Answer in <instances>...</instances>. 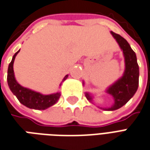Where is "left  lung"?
Segmentation results:
<instances>
[{
	"label": "left lung",
	"mask_w": 150,
	"mask_h": 150,
	"mask_svg": "<svg viewBox=\"0 0 150 150\" xmlns=\"http://www.w3.org/2000/svg\"><path fill=\"white\" fill-rule=\"evenodd\" d=\"M110 33L122 50L126 68L122 77L106 90V92L113 96L115 103L110 108H101L104 110H115L124 106L136 93L139 83V67L136 54L122 36L113 32ZM85 95L88 100L92 101V96L89 93Z\"/></svg>",
	"instance_id": "8db88e82"
}]
</instances>
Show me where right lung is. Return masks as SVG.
I'll return each instance as SVG.
<instances>
[{
  "label": "right lung",
  "mask_w": 150,
  "mask_h": 150,
  "mask_svg": "<svg viewBox=\"0 0 150 150\" xmlns=\"http://www.w3.org/2000/svg\"><path fill=\"white\" fill-rule=\"evenodd\" d=\"M19 52L20 50L13 55V59L8 65V68L7 81L8 85L9 86L11 91L13 92V95H16V97L17 98L20 103L30 109L45 110L50 106H53L54 104L57 103V101L60 97L59 92H56L55 94H52V95H44L39 92L34 91L21 86L16 82L15 75H14V71H13V63ZM67 77H68V75H67L64 77L62 82L67 79ZM61 84L62 83H60V86Z\"/></svg>",
  "instance_id": "1"
}]
</instances>
